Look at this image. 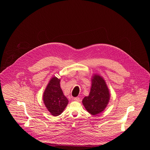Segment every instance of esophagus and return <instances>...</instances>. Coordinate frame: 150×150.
Here are the masks:
<instances>
[{
    "label": "esophagus",
    "mask_w": 150,
    "mask_h": 150,
    "mask_svg": "<svg viewBox=\"0 0 150 150\" xmlns=\"http://www.w3.org/2000/svg\"><path fill=\"white\" fill-rule=\"evenodd\" d=\"M74 100L75 101H77V102H79L80 101V98L79 97H75L74 98Z\"/></svg>",
    "instance_id": "1"
}]
</instances>
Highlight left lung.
Returning a JSON list of instances; mask_svg holds the SVG:
<instances>
[{"label": "left lung", "instance_id": "obj_1", "mask_svg": "<svg viewBox=\"0 0 150 150\" xmlns=\"http://www.w3.org/2000/svg\"><path fill=\"white\" fill-rule=\"evenodd\" d=\"M90 94L82 100V104L87 112L93 115L100 114L109 104L110 94L107 83L101 75L95 74L91 78Z\"/></svg>", "mask_w": 150, "mask_h": 150}]
</instances>
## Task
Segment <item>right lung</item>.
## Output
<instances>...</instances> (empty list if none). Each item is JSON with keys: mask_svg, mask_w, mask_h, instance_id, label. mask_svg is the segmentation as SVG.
<instances>
[{"mask_svg": "<svg viewBox=\"0 0 150 150\" xmlns=\"http://www.w3.org/2000/svg\"><path fill=\"white\" fill-rule=\"evenodd\" d=\"M60 79L52 77L44 91L42 99L48 111L53 116L60 115L68 104V98L64 96L60 85Z\"/></svg>", "mask_w": 150, "mask_h": 150, "instance_id": "right-lung-1", "label": "right lung"}]
</instances>
